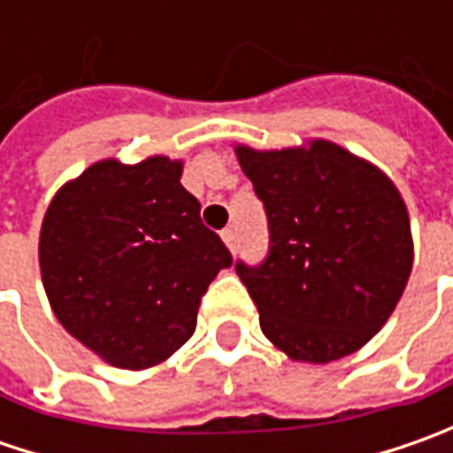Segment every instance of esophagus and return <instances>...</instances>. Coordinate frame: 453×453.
Returning <instances> with one entry per match:
<instances>
[{
    "label": "esophagus",
    "instance_id": "1",
    "mask_svg": "<svg viewBox=\"0 0 453 453\" xmlns=\"http://www.w3.org/2000/svg\"><path fill=\"white\" fill-rule=\"evenodd\" d=\"M221 239H224V244H226V247H229V250L234 252V250H236V232L232 229V226L221 232Z\"/></svg>",
    "mask_w": 453,
    "mask_h": 453
}]
</instances>
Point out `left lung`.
<instances>
[{
    "label": "left lung",
    "mask_w": 453,
    "mask_h": 453,
    "mask_svg": "<svg viewBox=\"0 0 453 453\" xmlns=\"http://www.w3.org/2000/svg\"><path fill=\"white\" fill-rule=\"evenodd\" d=\"M236 158L270 224L265 262H236L262 333L303 363L360 350L391 318L413 267L395 183L320 138L282 150L236 146Z\"/></svg>",
    "instance_id": "left-lung-1"
}]
</instances>
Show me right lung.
Listing matches in <instances>:
<instances>
[{
    "mask_svg": "<svg viewBox=\"0 0 453 453\" xmlns=\"http://www.w3.org/2000/svg\"><path fill=\"white\" fill-rule=\"evenodd\" d=\"M181 161H97L50 201L40 272L62 327L126 371L164 363L196 330L201 295L232 254L181 186Z\"/></svg>",
    "mask_w": 453,
    "mask_h": 453,
    "instance_id": "right-lung-1",
    "label": "right lung"
}]
</instances>
